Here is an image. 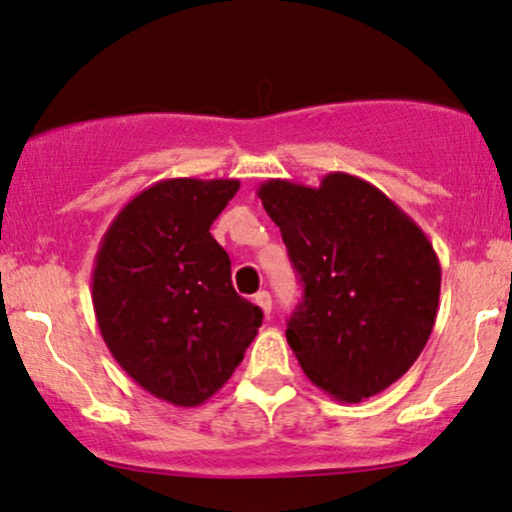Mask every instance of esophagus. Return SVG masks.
Returning <instances> with one entry per match:
<instances>
[{"mask_svg":"<svg viewBox=\"0 0 512 512\" xmlns=\"http://www.w3.org/2000/svg\"><path fill=\"white\" fill-rule=\"evenodd\" d=\"M255 305L260 307L264 315H272V295H269L267 291H260L255 295Z\"/></svg>","mask_w":512,"mask_h":512,"instance_id":"34e87169","label":"esophagus"}]
</instances>
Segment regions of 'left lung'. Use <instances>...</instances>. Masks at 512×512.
<instances>
[{
    "instance_id": "left-lung-1",
    "label": "left lung",
    "mask_w": 512,
    "mask_h": 512,
    "mask_svg": "<svg viewBox=\"0 0 512 512\" xmlns=\"http://www.w3.org/2000/svg\"><path fill=\"white\" fill-rule=\"evenodd\" d=\"M305 293L286 338L307 379L341 403L389 389L427 346L439 257L420 226L362 178L319 188L269 178L257 188Z\"/></svg>"
}]
</instances>
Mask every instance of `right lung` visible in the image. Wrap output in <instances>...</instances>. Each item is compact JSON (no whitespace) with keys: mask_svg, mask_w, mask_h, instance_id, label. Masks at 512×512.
I'll use <instances>...</instances> for the list:
<instances>
[{"mask_svg":"<svg viewBox=\"0 0 512 512\" xmlns=\"http://www.w3.org/2000/svg\"><path fill=\"white\" fill-rule=\"evenodd\" d=\"M238 188L236 178L157 181L123 205L95 255L92 307L109 353L178 408L212 398L262 326L209 233Z\"/></svg>","mask_w":512,"mask_h":512,"instance_id":"right-lung-1","label":"right lung"}]
</instances>
